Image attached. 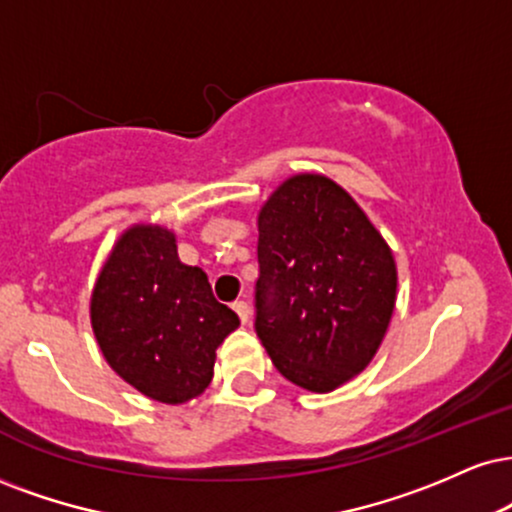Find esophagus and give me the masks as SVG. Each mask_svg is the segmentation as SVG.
<instances>
[{
	"label": "esophagus",
	"mask_w": 512,
	"mask_h": 512,
	"mask_svg": "<svg viewBox=\"0 0 512 512\" xmlns=\"http://www.w3.org/2000/svg\"><path fill=\"white\" fill-rule=\"evenodd\" d=\"M233 310H236V315H238L240 322L248 324V319H250V305L245 303V300H238V303H233Z\"/></svg>",
	"instance_id": "1"
}]
</instances>
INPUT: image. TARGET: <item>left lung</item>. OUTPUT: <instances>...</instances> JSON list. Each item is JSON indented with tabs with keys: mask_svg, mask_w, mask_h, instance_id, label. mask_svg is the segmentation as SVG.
Masks as SVG:
<instances>
[{
	"mask_svg": "<svg viewBox=\"0 0 512 512\" xmlns=\"http://www.w3.org/2000/svg\"><path fill=\"white\" fill-rule=\"evenodd\" d=\"M255 331L274 367L329 393L377 353L396 305V262L357 202L331 178H288L262 207Z\"/></svg>",
	"mask_w": 512,
	"mask_h": 512,
	"instance_id": "obj_1",
	"label": "left lung"
}]
</instances>
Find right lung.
Listing matches in <instances>:
<instances>
[{"label":"right lung","mask_w":512,"mask_h":512,"mask_svg":"<svg viewBox=\"0 0 512 512\" xmlns=\"http://www.w3.org/2000/svg\"><path fill=\"white\" fill-rule=\"evenodd\" d=\"M90 319L114 372L169 405L207 389L214 350L240 324L207 274L178 260L174 233L143 224L123 233L102 267Z\"/></svg>","instance_id":"obj_1"}]
</instances>
